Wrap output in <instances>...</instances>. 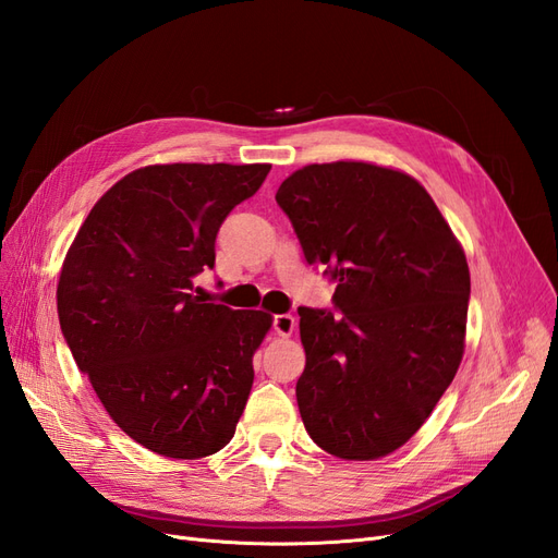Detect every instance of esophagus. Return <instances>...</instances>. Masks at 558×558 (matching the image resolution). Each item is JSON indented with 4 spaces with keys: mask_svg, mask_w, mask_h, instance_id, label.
I'll use <instances>...</instances> for the list:
<instances>
[{
    "mask_svg": "<svg viewBox=\"0 0 558 558\" xmlns=\"http://www.w3.org/2000/svg\"><path fill=\"white\" fill-rule=\"evenodd\" d=\"M272 328L281 337H291L293 330H295V316H291V314H277L272 318Z\"/></svg>",
    "mask_w": 558,
    "mask_h": 558,
    "instance_id": "34e87169",
    "label": "esophagus"
}]
</instances>
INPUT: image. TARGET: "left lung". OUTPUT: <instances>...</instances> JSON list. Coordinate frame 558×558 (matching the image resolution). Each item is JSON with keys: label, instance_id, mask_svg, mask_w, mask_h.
<instances>
[{"label": "left lung", "instance_id": "8db88e82", "mask_svg": "<svg viewBox=\"0 0 558 558\" xmlns=\"http://www.w3.org/2000/svg\"><path fill=\"white\" fill-rule=\"evenodd\" d=\"M277 205L342 312L298 307L302 424L332 456L379 459L424 426L461 365L465 253L424 185L388 167L307 165Z\"/></svg>", "mask_w": 558, "mask_h": 558}]
</instances>
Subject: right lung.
<instances>
[{
  "label": "right lung",
  "instance_id": "right-lung-1",
  "mask_svg": "<svg viewBox=\"0 0 558 558\" xmlns=\"http://www.w3.org/2000/svg\"><path fill=\"white\" fill-rule=\"evenodd\" d=\"M269 167H142L97 199L66 251L64 342L118 428L160 456L216 453L246 408L272 316L207 302L193 279L214 267L218 228Z\"/></svg>",
  "mask_w": 558,
  "mask_h": 558
}]
</instances>
